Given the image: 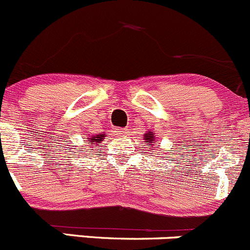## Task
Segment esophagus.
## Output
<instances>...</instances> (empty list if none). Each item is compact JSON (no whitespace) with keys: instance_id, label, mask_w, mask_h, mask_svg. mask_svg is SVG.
<instances>
[{"instance_id":"34e87169","label":"esophagus","mask_w":250,"mask_h":250,"mask_svg":"<svg viewBox=\"0 0 250 250\" xmlns=\"http://www.w3.org/2000/svg\"><path fill=\"white\" fill-rule=\"evenodd\" d=\"M126 132H127V130H126V128H122V127L115 128V133L119 136H125Z\"/></svg>"}]
</instances>
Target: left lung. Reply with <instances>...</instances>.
<instances>
[{
    "instance_id": "1",
    "label": "left lung",
    "mask_w": 250,
    "mask_h": 250,
    "mask_svg": "<svg viewBox=\"0 0 250 250\" xmlns=\"http://www.w3.org/2000/svg\"><path fill=\"white\" fill-rule=\"evenodd\" d=\"M146 141H147L148 143H154V136L152 135V132L150 131H148L147 133H146Z\"/></svg>"
}]
</instances>
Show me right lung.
Returning <instances> with one entry per match:
<instances>
[{
    "mask_svg": "<svg viewBox=\"0 0 250 250\" xmlns=\"http://www.w3.org/2000/svg\"><path fill=\"white\" fill-rule=\"evenodd\" d=\"M103 137H104V135H95V136H91L90 140H91V142H92V145H95V143L102 142Z\"/></svg>",
    "mask_w": 250,
    "mask_h": 250,
    "instance_id": "right-lung-1",
    "label": "right lung"
}]
</instances>
